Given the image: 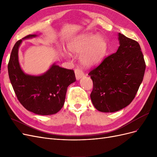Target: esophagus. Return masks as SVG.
<instances>
[{"mask_svg": "<svg viewBox=\"0 0 157 157\" xmlns=\"http://www.w3.org/2000/svg\"><path fill=\"white\" fill-rule=\"evenodd\" d=\"M75 77H76V78H77V80H78L79 79H80L81 78H82L84 76V73L82 72V71L80 70V69H76L75 70Z\"/></svg>", "mask_w": 157, "mask_h": 157, "instance_id": "1", "label": "esophagus"}]
</instances>
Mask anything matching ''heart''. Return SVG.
Masks as SVG:
<instances>
[{
	"instance_id": "1",
	"label": "heart",
	"mask_w": 157,
	"mask_h": 157,
	"mask_svg": "<svg viewBox=\"0 0 157 157\" xmlns=\"http://www.w3.org/2000/svg\"><path fill=\"white\" fill-rule=\"evenodd\" d=\"M67 48L71 56L80 54L79 60L84 67L91 68L102 62L106 56L108 45L103 36L87 33L71 39L67 43ZM64 55L69 56L67 53Z\"/></svg>"
}]
</instances>
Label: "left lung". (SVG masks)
<instances>
[{
    "instance_id": "1",
    "label": "left lung",
    "mask_w": 157,
    "mask_h": 157,
    "mask_svg": "<svg viewBox=\"0 0 157 157\" xmlns=\"http://www.w3.org/2000/svg\"><path fill=\"white\" fill-rule=\"evenodd\" d=\"M119 47L89 73L93 81L90 98L94 107L113 113L132 101L143 81L145 63L139 43L121 33Z\"/></svg>"
}]
</instances>
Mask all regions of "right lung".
I'll list each match as a JSON object with an SVG mask.
<instances>
[{
	"label": "right lung",
	"mask_w": 157,
	"mask_h": 157,
	"mask_svg": "<svg viewBox=\"0 0 157 157\" xmlns=\"http://www.w3.org/2000/svg\"><path fill=\"white\" fill-rule=\"evenodd\" d=\"M37 36L27 35L14 45L8 65V75L19 101L27 110L36 115H51L63 107L67 87L76 78L73 70L60 67L56 63L40 75L24 73L19 62V48L23 40Z\"/></svg>",
	"instance_id": "add662e5"
}]
</instances>
